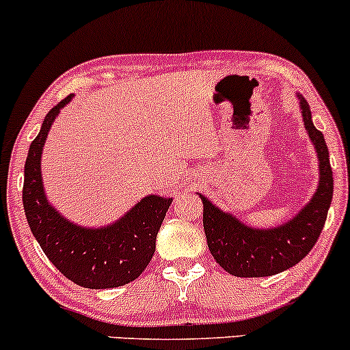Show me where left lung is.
Here are the masks:
<instances>
[{"mask_svg": "<svg viewBox=\"0 0 350 350\" xmlns=\"http://www.w3.org/2000/svg\"><path fill=\"white\" fill-rule=\"evenodd\" d=\"M299 97L302 120L319 159V187L299 213L284 225L260 230L246 226L233 215L225 213L210 200L203 202V228L210 253L223 269L238 278L273 276L297 265L323 231L332 202L334 178L329 150L323 132L314 127L311 109Z\"/></svg>", "mask_w": 350, "mask_h": 350, "instance_id": "1", "label": "left lung"}]
</instances>
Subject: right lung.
Wrapping results in <instances>:
<instances>
[{"mask_svg":"<svg viewBox=\"0 0 350 350\" xmlns=\"http://www.w3.org/2000/svg\"><path fill=\"white\" fill-rule=\"evenodd\" d=\"M70 99L72 94L51 109L27 152L23 185L27 225L49 261L68 280L89 289L119 288L137 280L150 262L172 198L145 196L122 218L102 228H82L62 218L44 195L41 154L51 125Z\"/></svg>","mask_w":350,"mask_h":350,"instance_id":"right-lung-1","label":"right lung"}]
</instances>
